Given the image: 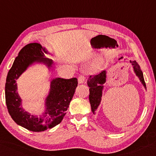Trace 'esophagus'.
<instances>
[{
    "instance_id": "34e87169",
    "label": "esophagus",
    "mask_w": 156,
    "mask_h": 156,
    "mask_svg": "<svg viewBox=\"0 0 156 156\" xmlns=\"http://www.w3.org/2000/svg\"><path fill=\"white\" fill-rule=\"evenodd\" d=\"M85 81V76L83 75H81L78 77V83L80 84L83 83Z\"/></svg>"
}]
</instances>
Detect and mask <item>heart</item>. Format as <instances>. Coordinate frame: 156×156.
<instances>
[{"label":"heart","mask_w":156,"mask_h":156,"mask_svg":"<svg viewBox=\"0 0 156 156\" xmlns=\"http://www.w3.org/2000/svg\"><path fill=\"white\" fill-rule=\"evenodd\" d=\"M102 61H100V62H98L93 67V69L94 70H100L102 66Z\"/></svg>","instance_id":"b5f03b06"}]
</instances>
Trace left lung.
Here are the masks:
<instances>
[{"label": "left lung", "mask_w": 156, "mask_h": 156, "mask_svg": "<svg viewBox=\"0 0 156 156\" xmlns=\"http://www.w3.org/2000/svg\"><path fill=\"white\" fill-rule=\"evenodd\" d=\"M123 57H121L119 58V60L123 59ZM125 60V59H124ZM129 62L132 64L133 67V72L136 74V75L138 76L139 80L142 83V85L144 86V88H146V84L144 82L143 73L140 69V66L138 64L136 60H130ZM106 78H107V71L103 70L98 75L94 76H90L89 79L87 81V84L90 88V94H89V101L91 105V110L92 113L94 114H96V110L101 101V98L103 95V91L104 90V84L106 82Z\"/></svg>", "instance_id": "obj_1"}]
</instances>
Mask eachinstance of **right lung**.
Here are the masks:
<instances>
[{"label": "right lung", "instance_id": "obj_1", "mask_svg": "<svg viewBox=\"0 0 156 156\" xmlns=\"http://www.w3.org/2000/svg\"><path fill=\"white\" fill-rule=\"evenodd\" d=\"M51 55L46 47L38 43L26 45L19 52L8 72L5 83V101L11 117L18 125L35 132H43L56 126L64 119L77 86V79H53L47 96L44 99V110L39 116L31 114L23 107L16 80L29 67L44 65L50 72L54 62L46 57Z\"/></svg>", "mask_w": 156, "mask_h": 156}]
</instances>
